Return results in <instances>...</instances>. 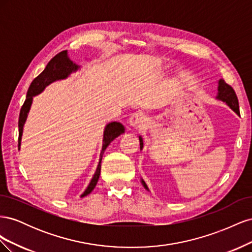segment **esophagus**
<instances>
[{"instance_id": "obj_1", "label": "esophagus", "mask_w": 252, "mask_h": 252, "mask_svg": "<svg viewBox=\"0 0 252 252\" xmlns=\"http://www.w3.org/2000/svg\"><path fill=\"white\" fill-rule=\"evenodd\" d=\"M145 122V118L141 113H133L130 120H129V124L133 128H140L143 126Z\"/></svg>"}]
</instances>
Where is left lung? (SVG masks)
Wrapping results in <instances>:
<instances>
[{"label": "left lung", "mask_w": 252, "mask_h": 252, "mask_svg": "<svg viewBox=\"0 0 252 252\" xmlns=\"http://www.w3.org/2000/svg\"><path fill=\"white\" fill-rule=\"evenodd\" d=\"M218 98L226 102L228 104V106H229V107L234 112L240 114L239 100H238V96H236V94H235V91L233 90V88L230 85H228V84L224 80L219 81V95H218ZM140 147H141V149L143 148L142 138H140ZM143 185L145 186V188H147L144 182H143Z\"/></svg>", "instance_id": "1"}]
</instances>
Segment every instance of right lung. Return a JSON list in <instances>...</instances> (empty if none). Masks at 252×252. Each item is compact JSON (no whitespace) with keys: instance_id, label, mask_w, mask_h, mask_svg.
Here are the masks:
<instances>
[{"instance_id":"obj_1","label":"right lung","mask_w":252,"mask_h":252,"mask_svg":"<svg viewBox=\"0 0 252 252\" xmlns=\"http://www.w3.org/2000/svg\"><path fill=\"white\" fill-rule=\"evenodd\" d=\"M79 68L78 65H75L72 61H70L67 57V51L63 50L59 52L57 56L53 57L46 66V68L37 75V77L32 82L30 86L27 91V95H26V100L23 104L22 108L20 110V117H19V148L21 145V139H22V132H23V127H24V123L27 118V113L30 109V106H32V96L39 94L40 93L44 90V88L47 85H49L50 83L55 82L57 80H62L66 79L68 75H69L72 71H75ZM124 126L118 123V122H112V123L108 124L105 128L104 131V140H103V148L101 151V158H100V163L97 165L96 171L94 175L93 180H91L90 184L88 185L87 189L85 190V192L82 194V196H85L89 194L94 189L96 183L98 181V178H100V173H101V161H102V157L105 149L108 147V145L116 139L122 133H124Z\"/></svg>"}]
</instances>
